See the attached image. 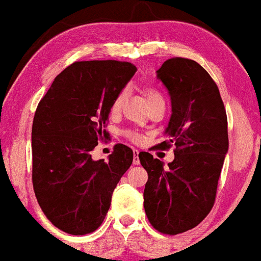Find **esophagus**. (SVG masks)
<instances>
[{
	"label": "esophagus",
	"instance_id": "34e87169",
	"mask_svg": "<svg viewBox=\"0 0 261 261\" xmlns=\"http://www.w3.org/2000/svg\"><path fill=\"white\" fill-rule=\"evenodd\" d=\"M134 165H139L140 164V158H139V150L134 149Z\"/></svg>",
	"mask_w": 261,
	"mask_h": 261
}]
</instances>
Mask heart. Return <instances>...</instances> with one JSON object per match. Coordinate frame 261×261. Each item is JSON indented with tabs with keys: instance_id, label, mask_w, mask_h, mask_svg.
Instances as JSON below:
<instances>
[{
	"instance_id": "heart-1",
	"label": "heart",
	"mask_w": 261,
	"mask_h": 261,
	"mask_svg": "<svg viewBox=\"0 0 261 261\" xmlns=\"http://www.w3.org/2000/svg\"><path fill=\"white\" fill-rule=\"evenodd\" d=\"M144 96H146V99L148 103L156 99H163L161 93H159L156 90L152 89V87H146V89H144ZM124 100H125V91H121V92H119L118 95L115 96V98L113 99L111 105L112 114H118V113L120 112ZM125 136H126L128 140L135 141V142H136V141H140V135L135 133V131H126V133H125Z\"/></svg>"
}]
</instances>
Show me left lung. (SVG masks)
Returning <instances> with one entry per match:
<instances>
[{"label":"left lung","instance_id":"left-lung-1","mask_svg":"<svg viewBox=\"0 0 261 261\" xmlns=\"http://www.w3.org/2000/svg\"><path fill=\"white\" fill-rule=\"evenodd\" d=\"M156 77L171 99L169 140L158 148L168 149L171 143L176 148L166 168L148 152L139 154L148 174L143 206L155 230L177 234L196 227L214 205L228 150L227 117L215 81L192 59H168Z\"/></svg>","mask_w":261,"mask_h":261}]
</instances>
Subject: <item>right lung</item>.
I'll use <instances>...</instances> for the list:
<instances>
[{
  "mask_svg": "<svg viewBox=\"0 0 261 261\" xmlns=\"http://www.w3.org/2000/svg\"><path fill=\"white\" fill-rule=\"evenodd\" d=\"M128 62H75L56 76L40 100L31 130L37 202L59 230L81 236L105 220L112 194L133 164L134 152L115 144L105 159L91 152L106 131L113 99L136 73Z\"/></svg>",
  "mask_w": 261,
  "mask_h": 261,
  "instance_id": "1",
  "label": "right lung"
}]
</instances>
